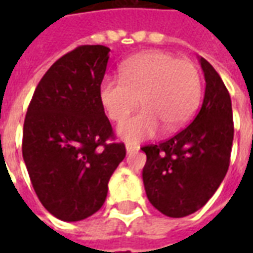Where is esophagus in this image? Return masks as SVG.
I'll use <instances>...</instances> for the list:
<instances>
[{
  "label": "esophagus",
  "instance_id": "34e87169",
  "mask_svg": "<svg viewBox=\"0 0 253 253\" xmlns=\"http://www.w3.org/2000/svg\"><path fill=\"white\" fill-rule=\"evenodd\" d=\"M138 149H139V146H138V145H134V143H126L127 153H131V152H135V150H138Z\"/></svg>",
  "mask_w": 253,
  "mask_h": 253
}]
</instances>
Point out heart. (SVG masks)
Returning <instances> with one entry per match:
<instances>
[{"label":"heart","mask_w":253,"mask_h":253,"mask_svg":"<svg viewBox=\"0 0 253 253\" xmlns=\"http://www.w3.org/2000/svg\"><path fill=\"white\" fill-rule=\"evenodd\" d=\"M201 96L198 66L165 51L134 55L122 65V78L105 77L100 86V100L114 122L125 121L141 100L142 110L118 127L131 142L153 137L161 126L180 130L195 115Z\"/></svg>","instance_id":"1"}]
</instances>
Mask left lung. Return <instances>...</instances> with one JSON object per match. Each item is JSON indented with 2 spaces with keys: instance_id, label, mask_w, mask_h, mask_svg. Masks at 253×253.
Listing matches in <instances>:
<instances>
[{
  "instance_id": "left-lung-1",
  "label": "left lung",
  "mask_w": 253,
  "mask_h": 253,
  "mask_svg": "<svg viewBox=\"0 0 253 253\" xmlns=\"http://www.w3.org/2000/svg\"><path fill=\"white\" fill-rule=\"evenodd\" d=\"M203 103L191 125L159 145H146L142 179L149 202L167 217L199 210L226 175L233 143L232 101L225 84L205 58Z\"/></svg>"
}]
</instances>
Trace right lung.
Masks as SVG:
<instances>
[{
    "label": "right lung",
    "instance_id": "add662e5",
    "mask_svg": "<svg viewBox=\"0 0 253 253\" xmlns=\"http://www.w3.org/2000/svg\"><path fill=\"white\" fill-rule=\"evenodd\" d=\"M110 48L78 46L38 84L23 128V159L36 195L67 222L103 206L108 181L126 156L100 100Z\"/></svg>",
    "mask_w": 253,
    "mask_h": 253
}]
</instances>
